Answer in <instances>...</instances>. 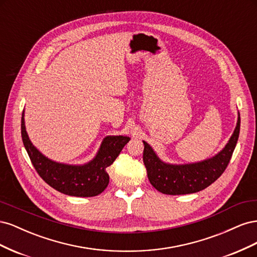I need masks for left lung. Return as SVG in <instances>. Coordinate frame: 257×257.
<instances>
[{
    "label": "left lung",
    "mask_w": 257,
    "mask_h": 257,
    "mask_svg": "<svg viewBox=\"0 0 257 257\" xmlns=\"http://www.w3.org/2000/svg\"><path fill=\"white\" fill-rule=\"evenodd\" d=\"M240 132V114L228 143L214 157L189 164L163 162L152 147L144 142V163L150 183L163 194L183 195L206 189L226 169L235 150Z\"/></svg>",
    "instance_id": "obj_1"
}]
</instances>
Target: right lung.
<instances>
[{
    "label": "right lung",
    "instance_id": "right-lung-1",
    "mask_svg": "<svg viewBox=\"0 0 257 257\" xmlns=\"http://www.w3.org/2000/svg\"><path fill=\"white\" fill-rule=\"evenodd\" d=\"M21 136L36 172L51 188L69 196L92 197L102 193L109 183L106 168L110 166L130 142L127 136H106L96 155L82 165H71L48 159L31 143L26 130L25 110L21 116Z\"/></svg>",
    "mask_w": 257,
    "mask_h": 257
}]
</instances>
